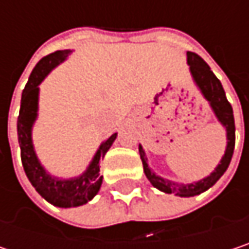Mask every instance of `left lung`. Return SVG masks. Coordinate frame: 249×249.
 I'll return each mask as SVG.
<instances>
[{
  "mask_svg": "<svg viewBox=\"0 0 249 249\" xmlns=\"http://www.w3.org/2000/svg\"><path fill=\"white\" fill-rule=\"evenodd\" d=\"M187 63L190 65V72L193 75L195 82L197 83V86L200 88L203 96L211 102L212 109L215 111L218 120L226 126V132H228V147L225 151V156L221 160V164L215 169V172L208 176L206 178L197 181V183H192V184H178L170 180H164L159 176L153 173L148 169V164L145 163V154L142 147L140 145V157L142 160V167H144V173L147 176V178L150 180V183L157 187L159 190L164 192V193H174L177 196L181 197H189V196H195V195H200L202 192L208 190L209 187H212L219 178L221 176L226 172L232 154H233V148H235V121H233V112H232V107L226 99L222 83L219 82V79L213 75V72L211 71V68L208 66V63L197 56L193 52H187Z\"/></svg>",
  "mask_w": 249,
  "mask_h": 249,
  "instance_id": "left-lung-1",
  "label": "left lung"
}]
</instances>
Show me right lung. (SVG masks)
Instances as JSON below:
<instances>
[{
	"label": "right lung",
	"mask_w": 249,
	"mask_h": 249,
	"mask_svg": "<svg viewBox=\"0 0 249 249\" xmlns=\"http://www.w3.org/2000/svg\"><path fill=\"white\" fill-rule=\"evenodd\" d=\"M69 54L68 50H59L44 56L33 69L28 82L21 95L20 115L17 121L18 144L21 150V163L24 172L41 197L59 208H72L80 206L89 202L101 189L102 176L99 174V163L112 145L117 134H112L98 150L86 173L72 180H59L44 172L38 163L33 144H31V126L37 115V99H38V85L54 66L66 59Z\"/></svg>",
	"instance_id": "add662e5"
}]
</instances>
